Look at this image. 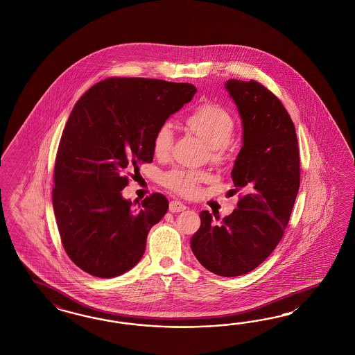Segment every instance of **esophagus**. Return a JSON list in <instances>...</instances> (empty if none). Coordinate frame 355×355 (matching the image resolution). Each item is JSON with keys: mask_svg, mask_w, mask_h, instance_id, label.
I'll use <instances>...</instances> for the list:
<instances>
[{"mask_svg": "<svg viewBox=\"0 0 355 355\" xmlns=\"http://www.w3.org/2000/svg\"><path fill=\"white\" fill-rule=\"evenodd\" d=\"M185 209H187V206L184 203L180 202V201L175 200V201L170 202V211L171 213H182Z\"/></svg>", "mask_w": 355, "mask_h": 355, "instance_id": "34e87169", "label": "esophagus"}]
</instances>
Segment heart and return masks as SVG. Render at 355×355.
<instances>
[{"label": "heart", "instance_id": "obj_1", "mask_svg": "<svg viewBox=\"0 0 355 355\" xmlns=\"http://www.w3.org/2000/svg\"><path fill=\"white\" fill-rule=\"evenodd\" d=\"M189 131L201 137L210 146L215 161L222 159L225 146L232 141L234 121L232 115L218 103L206 102L196 107L185 119ZM175 132L173 124L164 122L157 128L153 137V150L157 157H167L173 149ZM209 173L196 170L175 168L163 176V182L182 196H193L198 191L200 184L209 180Z\"/></svg>", "mask_w": 355, "mask_h": 355}]
</instances>
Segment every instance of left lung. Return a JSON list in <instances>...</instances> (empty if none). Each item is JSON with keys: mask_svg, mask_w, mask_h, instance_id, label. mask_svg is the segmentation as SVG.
<instances>
[{"mask_svg": "<svg viewBox=\"0 0 355 355\" xmlns=\"http://www.w3.org/2000/svg\"><path fill=\"white\" fill-rule=\"evenodd\" d=\"M225 89L243 121V146L231 176L233 191L243 196L223 219L200 214L191 248L206 270L234 277L253 271L280 243L300 189V150L293 122L272 92L236 79Z\"/></svg>", "mask_w": 355, "mask_h": 355, "instance_id": "obj_1", "label": "left lung"}]
</instances>
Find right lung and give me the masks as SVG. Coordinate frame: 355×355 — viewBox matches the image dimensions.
I'll return each mask as SVG.
<instances>
[{
	"mask_svg": "<svg viewBox=\"0 0 355 355\" xmlns=\"http://www.w3.org/2000/svg\"><path fill=\"white\" fill-rule=\"evenodd\" d=\"M196 92L188 83L109 78L73 106L55 158L53 209L66 253L87 274L110 279L140 262L168 201L161 193L139 206L123 198L127 173L152 162L157 128Z\"/></svg>",
	"mask_w": 355,
	"mask_h": 355,
	"instance_id": "add662e5",
	"label": "right lung"
}]
</instances>
